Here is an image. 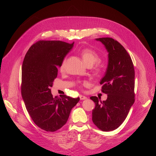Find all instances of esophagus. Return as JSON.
Masks as SVG:
<instances>
[{
  "label": "esophagus",
  "mask_w": 156,
  "mask_h": 156,
  "mask_svg": "<svg viewBox=\"0 0 156 156\" xmlns=\"http://www.w3.org/2000/svg\"><path fill=\"white\" fill-rule=\"evenodd\" d=\"M79 97H80V100H85V99H87V97L83 96V95H79Z\"/></svg>",
  "instance_id": "esophagus-1"
}]
</instances>
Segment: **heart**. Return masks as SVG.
Masks as SVG:
<instances>
[{"mask_svg":"<svg viewBox=\"0 0 156 156\" xmlns=\"http://www.w3.org/2000/svg\"><path fill=\"white\" fill-rule=\"evenodd\" d=\"M80 54L82 56V58L84 62L88 66H92L93 64H94L97 61H98L100 59V56L98 53L95 51L94 50L90 48H85L80 50ZM66 59H64L60 66H59V69L61 71H63L65 69L66 66ZM101 67L100 64L97 66L94 69V73L95 74H99L101 72ZM87 83L84 82V84L86 85Z\"/></svg>","mask_w":156,"mask_h":156,"instance_id":"obj_1","label":"heart"}]
</instances>
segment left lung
I'll return each mask as SVG.
<instances>
[{"label": "left lung", "mask_w": 156, "mask_h": 156, "mask_svg": "<svg viewBox=\"0 0 156 156\" xmlns=\"http://www.w3.org/2000/svg\"><path fill=\"white\" fill-rule=\"evenodd\" d=\"M108 52V64L100 80L101 90L108 94L105 101L90 97L95 104L92 121L101 130L116 129L126 119L134 102V69L132 60L124 48L112 38H97Z\"/></svg>", "instance_id": "left-lung-1"}]
</instances>
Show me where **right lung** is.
I'll list each match as a JSON object with an SVG mask.
<instances>
[{"mask_svg": "<svg viewBox=\"0 0 156 156\" xmlns=\"http://www.w3.org/2000/svg\"><path fill=\"white\" fill-rule=\"evenodd\" d=\"M74 43L39 41L27 51L22 65V95L26 108L35 124L46 132L64 126L70 112L79 101L63 95L53 97L50 87L57 77L58 68Z\"/></svg>", "mask_w": 156, "mask_h": 156, "instance_id": "add662e5", "label": "right lung"}]
</instances>
